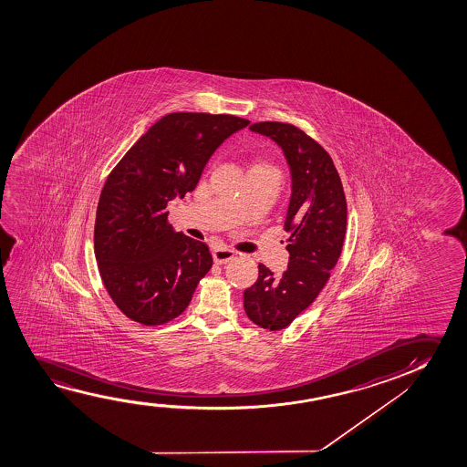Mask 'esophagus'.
Here are the masks:
<instances>
[{"label":"esophagus","mask_w":467,"mask_h":467,"mask_svg":"<svg viewBox=\"0 0 467 467\" xmlns=\"http://www.w3.org/2000/svg\"><path fill=\"white\" fill-rule=\"evenodd\" d=\"M212 255H213V260H215V263L223 265V263L230 262L231 258L236 255V252H234L233 249H230V247H223V245H220V247H217V249H213Z\"/></svg>","instance_id":"1"}]
</instances>
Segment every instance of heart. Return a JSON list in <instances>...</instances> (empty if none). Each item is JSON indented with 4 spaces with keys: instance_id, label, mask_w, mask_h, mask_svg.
Segmentation results:
<instances>
[{
    "instance_id": "b5f03b06",
    "label": "heart",
    "mask_w": 467,
    "mask_h": 467,
    "mask_svg": "<svg viewBox=\"0 0 467 467\" xmlns=\"http://www.w3.org/2000/svg\"><path fill=\"white\" fill-rule=\"evenodd\" d=\"M252 169H269V171H275V169H273V167H268V166H254V167H252Z\"/></svg>"
}]
</instances>
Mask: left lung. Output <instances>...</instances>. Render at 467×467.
<instances>
[{
  "mask_svg": "<svg viewBox=\"0 0 467 467\" xmlns=\"http://www.w3.org/2000/svg\"><path fill=\"white\" fill-rule=\"evenodd\" d=\"M250 130L281 148L292 180L285 218L287 269L275 275L258 265V279L244 290L249 319L275 332L290 326L328 281L345 243L348 211L338 172L317 141L285 122H256Z\"/></svg>",
  "mask_w": 467,
  "mask_h": 467,
  "instance_id": "obj_1",
  "label": "left lung"
}]
</instances>
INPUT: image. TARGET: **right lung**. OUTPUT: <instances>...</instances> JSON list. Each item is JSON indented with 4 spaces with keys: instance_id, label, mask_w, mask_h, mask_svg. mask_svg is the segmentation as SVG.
Listing matches in <instances>:
<instances>
[{
    "instance_id": "add662e5",
    "label": "right lung",
    "mask_w": 467,
    "mask_h": 467,
    "mask_svg": "<svg viewBox=\"0 0 467 467\" xmlns=\"http://www.w3.org/2000/svg\"><path fill=\"white\" fill-rule=\"evenodd\" d=\"M249 122L209 113L164 116L109 173L97 205L94 249L111 300L135 322L175 319L211 269L209 247L167 223V202L192 192L215 150Z\"/></svg>"
}]
</instances>
